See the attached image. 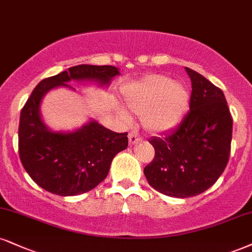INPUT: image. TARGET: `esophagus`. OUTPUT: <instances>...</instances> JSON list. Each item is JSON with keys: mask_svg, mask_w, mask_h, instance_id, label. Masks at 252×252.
I'll use <instances>...</instances> for the list:
<instances>
[{"mask_svg": "<svg viewBox=\"0 0 252 252\" xmlns=\"http://www.w3.org/2000/svg\"><path fill=\"white\" fill-rule=\"evenodd\" d=\"M128 140H129V144H131V145H135L141 140V136L139 135L136 132H131L128 134Z\"/></svg>", "mask_w": 252, "mask_h": 252, "instance_id": "obj_1", "label": "esophagus"}]
</instances>
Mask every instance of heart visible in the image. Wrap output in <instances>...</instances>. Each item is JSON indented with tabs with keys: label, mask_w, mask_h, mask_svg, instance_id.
<instances>
[{
	"label": "heart",
	"mask_w": 252,
	"mask_h": 252,
	"mask_svg": "<svg viewBox=\"0 0 252 252\" xmlns=\"http://www.w3.org/2000/svg\"><path fill=\"white\" fill-rule=\"evenodd\" d=\"M124 99L129 110L142 114V124L148 131L163 132L182 119L188 106L189 91L181 82H173L163 74H152L127 86ZM123 117L129 119L126 113Z\"/></svg>",
	"instance_id": "b5f03b06"
}]
</instances>
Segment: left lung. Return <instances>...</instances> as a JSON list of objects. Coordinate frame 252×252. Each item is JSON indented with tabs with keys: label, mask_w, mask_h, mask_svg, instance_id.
Segmentation results:
<instances>
[{
	"label": "left lung",
	"mask_w": 252,
	"mask_h": 252,
	"mask_svg": "<svg viewBox=\"0 0 252 252\" xmlns=\"http://www.w3.org/2000/svg\"><path fill=\"white\" fill-rule=\"evenodd\" d=\"M191 80L189 112L179 126L150 141L155 157L145 167L146 179L167 196L200 195L217 181L228 163L232 118L224 93L196 71Z\"/></svg>",
	"instance_id": "8db88e82"
}]
</instances>
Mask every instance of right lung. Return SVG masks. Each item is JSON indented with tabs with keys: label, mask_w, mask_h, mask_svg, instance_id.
<instances>
[{
	"label": "right lung",
	"mask_w": 252,
	"mask_h": 252,
	"mask_svg": "<svg viewBox=\"0 0 252 252\" xmlns=\"http://www.w3.org/2000/svg\"><path fill=\"white\" fill-rule=\"evenodd\" d=\"M111 65L82 64L43 79L22 108L18 126V152L24 169L39 187L61 196L91 190L107 176L111 162L128 145L127 133H116L90 120L71 132L52 131L40 114L44 95L67 83L89 82L107 88L119 76Z\"/></svg>",
	"instance_id": "obj_1"
}]
</instances>
